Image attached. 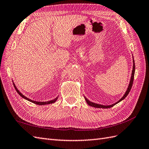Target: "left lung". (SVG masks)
<instances>
[{"mask_svg":"<svg viewBox=\"0 0 149 149\" xmlns=\"http://www.w3.org/2000/svg\"><path fill=\"white\" fill-rule=\"evenodd\" d=\"M132 58H133V69H132V75H131V78H130V83L128 84V86L127 88V89L126 90V92L125 93V94L123 95V96L121 98V99L119 100L118 102H116V103H113V104H110V105H103V104H98V103H93V102H90L89 100H88L85 96H84V99H85L86 102L87 103V104H88V105H90L91 107H93L95 108H111L112 107H113L114 105H115L116 104L118 103L119 102H120L121 101H122L123 100H124L127 97V96L129 93V92L131 90L132 86V84H133V82H134V74H135V61H134V57L132 56Z\"/></svg>","mask_w":149,"mask_h":149,"instance_id":"8db88e82","label":"left lung"}]
</instances>
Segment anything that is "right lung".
<instances>
[{
    "instance_id": "add662e5",
    "label": "right lung",
    "mask_w": 149,
    "mask_h": 149,
    "mask_svg": "<svg viewBox=\"0 0 149 149\" xmlns=\"http://www.w3.org/2000/svg\"><path fill=\"white\" fill-rule=\"evenodd\" d=\"M13 84H14V88H15V89L16 91L17 92V93H18L20 96H21V97H22L23 98H24V99L27 100V101H29V102H32V103H35V104H39V105H45V104L54 103H55L56 101H57V100L58 99V96H57V97H56V98H54V100H50V101H47V102H37V101H34V100H31V99H29V98H28L26 97V96H25L24 95H22V94L21 93V92L19 91V90L17 89V87H16V86L15 85V84L14 83V81H13Z\"/></svg>"
}]
</instances>
